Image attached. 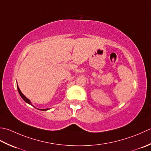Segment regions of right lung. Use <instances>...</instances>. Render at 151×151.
I'll return each instance as SVG.
<instances>
[{"label":"right lung","mask_w":151,"mask_h":151,"mask_svg":"<svg viewBox=\"0 0 151 151\" xmlns=\"http://www.w3.org/2000/svg\"><path fill=\"white\" fill-rule=\"evenodd\" d=\"M17 90H18V92H19V94H20V96H21V98H23V100L25 101L26 103H28L29 104H30V105H31V106H32V103L30 102V100H29L28 98H27V97H25L24 96V95L21 93V91H20V89H19V87H18V85H17ZM35 107V106H34ZM37 109V108H36ZM49 109H40V110H42V111H46V110H48Z\"/></svg>","instance_id":"add662e5"}]
</instances>
